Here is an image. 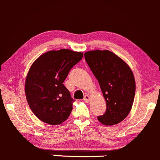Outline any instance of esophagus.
Masks as SVG:
<instances>
[{
    "label": "esophagus",
    "instance_id": "esophagus-1",
    "mask_svg": "<svg viewBox=\"0 0 160 160\" xmlns=\"http://www.w3.org/2000/svg\"><path fill=\"white\" fill-rule=\"evenodd\" d=\"M84 100H85L86 103H88L90 101V97L88 95H85V96L84 97Z\"/></svg>",
    "mask_w": 160,
    "mask_h": 160
}]
</instances>
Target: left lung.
<instances>
[{
    "label": "left lung",
    "mask_w": 160,
    "mask_h": 160,
    "mask_svg": "<svg viewBox=\"0 0 160 160\" xmlns=\"http://www.w3.org/2000/svg\"><path fill=\"white\" fill-rule=\"evenodd\" d=\"M85 59L99 82L107 103L100 123L114 125L121 122L132 109L135 94V80L128 64L112 52L95 50L85 53Z\"/></svg>",
    "instance_id": "left-lung-1"
}]
</instances>
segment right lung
Listing matches in <instances>:
<instances>
[{
    "label": "right lung",
    "instance_id": "obj_1",
    "mask_svg": "<svg viewBox=\"0 0 160 160\" xmlns=\"http://www.w3.org/2000/svg\"><path fill=\"white\" fill-rule=\"evenodd\" d=\"M82 57V52L61 49L47 52L32 63L25 93L32 111L42 122L57 125L69 116L74 100L63 82Z\"/></svg>",
    "mask_w": 160,
    "mask_h": 160
}]
</instances>
